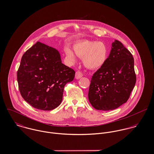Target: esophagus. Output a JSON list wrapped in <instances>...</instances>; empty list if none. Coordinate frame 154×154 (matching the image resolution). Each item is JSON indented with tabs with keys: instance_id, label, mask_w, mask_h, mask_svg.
I'll return each mask as SVG.
<instances>
[{
	"instance_id": "1",
	"label": "esophagus",
	"mask_w": 154,
	"mask_h": 154,
	"mask_svg": "<svg viewBox=\"0 0 154 154\" xmlns=\"http://www.w3.org/2000/svg\"><path fill=\"white\" fill-rule=\"evenodd\" d=\"M83 76L82 75V73L81 72H80L79 70H78L77 72H76V73H75V78L76 79H80L81 78H82Z\"/></svg>"
}]
</instances>
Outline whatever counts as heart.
<instances>
[{"mask_svg": "<svg viewBox=\"0 0 154 154\" xmlns=\"http://www.w3.org/2000/svg\"><path fill=\"white\" fill-rule=\"evenodd\" d=\"M73 50L78 57L83 58L84 66L89 69H98L104 65L108 57V48L101 42L82 40L73 45ZM65 52L69 60L75 62L73 51L66 47Z\"/></svg>", "mask_w": 154, "mask_h": 154, "instance_id": "heart-1", "label": "heart"}]
</instances>
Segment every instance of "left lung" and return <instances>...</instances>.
<instances>
[{
    "label": "left lung",
    "mask_w": 154,
    "mask_h": 154,
    "mask_svg": "<svg viewBox=\"0 0 154 154\" xmlns=\"http://www.w3.org/2000/svg\"><path fill=\"white\" fill-rule=\"evenodd\" d=\"M134 59L123 44L115 40L104 65L94 73L88 99L96 110H114L126 103L136 84Z\"/></svg>",
    "instance_id": "left-lung-1"
}]
</instances>
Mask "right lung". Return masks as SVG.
Here are the masks:
<instances>
[{"label": "right lung", "instance_id": "add662e5", "mask_svg": "<svg viewBox=\"0 0 154 154\" xmlns=\"http://www.w3.org/2000/svg\"><path fill=\"white\" fill-rule=\"evenodd\" d=\"M75 74L62 63L58 50L37 42L23 54L17 81L25 101L37 109L49 111L60 104L65 85Z\"/></svg>", "mask_w": 154, "mask_h": 154}]
</instances>
